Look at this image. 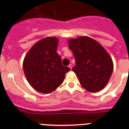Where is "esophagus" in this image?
<instances>
[{"instance_id": "1", "label": "esophagus", "mask_w": 129, "mask_h": 129, "mask_svg": "<svg viewBox=\"0 0 129 129\" xmlns=\"http://www.w3.org/2000/svg\"><path fill=\"white\" fill-rule=\"evenodd\" d=\"M68 67L70 68V70H72V64H70L69 66H68Z\"/></svg>"}]
</instances>
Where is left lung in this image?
<instances>
[{"label": "left lung", "mask_w": 129, "mask_h": 129, "mask_svg": "<svg viewBox=\"0 0 129 129\" xmlns=\"http://www.w3.org/2000/svg\"><path fill=\"white\" fill-rule=\"evenodd\" d=\"M76 61L72 71L86 90L96 92L106 86L113 71V62L109 53L99 43L88 37L68 41Z\"/></svg>", "instance_id": "8db88e82"}]
</instances>
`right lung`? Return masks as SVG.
<instances>
[{
    "label": "right lung",
    "instance_id": "1",
    "mask_svg": "<svg viewBox=\"0 0 129 129\" xmlns=\"http://www.w3.org/2000/svg\"><path fill=\"white\" fill-rule=\"evenodd\" d=\"M58 39L46 37L35 43L24 57L23 69L30 85L44 94L53 92L62 83L70 70L62 64L57 53Z\"/></svg>",
    "mask_w": 129,
    "mask_h": 129
}]
</instances>
